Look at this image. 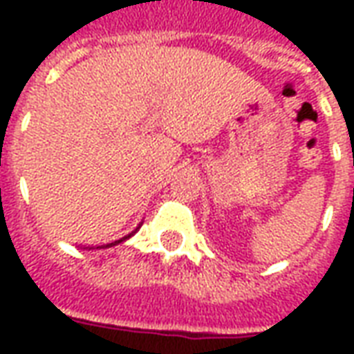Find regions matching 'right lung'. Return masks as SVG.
<instances>
[{
  "label": "right lung",
  "mask_w": 354,
  "mask_h": 354,
  "mask_svg": "<svg viewBox=\"0 0 354 354\" xmlns=\"http://www.w3.org/2000/svg\"><path fill=\"white\" fill-rule=\"evenodd\" d=\"M129 237H131V235H129ZM127 239V237H124ZM124 239H119V241H115V243H109V245H106V246H113V245H117V243H121V241H124Z\"/></svg>",
  "instance_id": "add662e5"
}]
</instances>
